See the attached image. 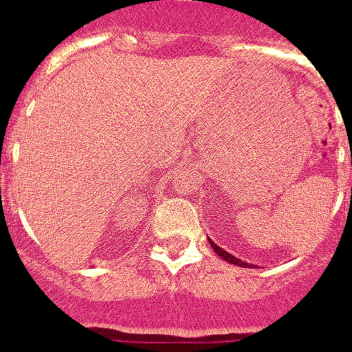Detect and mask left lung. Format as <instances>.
Listing matches in <instances>:
<instances>
[{
	"mask_svg": "<svg viewBox=\"0 0 352 352\" xmlns=\"http://www.w3.org/2000/svg\"><path fill=\"white\" fill-rule=\"evenodd\" d=\"M210 245H211V248H213V250L217 252V254H219V257H222V259L227 261V263L236 264V266H243V268H247V266H250V264H248V263H243V261L238 259V257L231 256L229 252H226V250H223V248H220L219 245H214V241H211V239H210Z\"/></svg>",
	"mask_w": 352,
	"mask_h": 352,
	"instance_id": "8db88e82",
	"label": "left lung"
}]
</instances>
